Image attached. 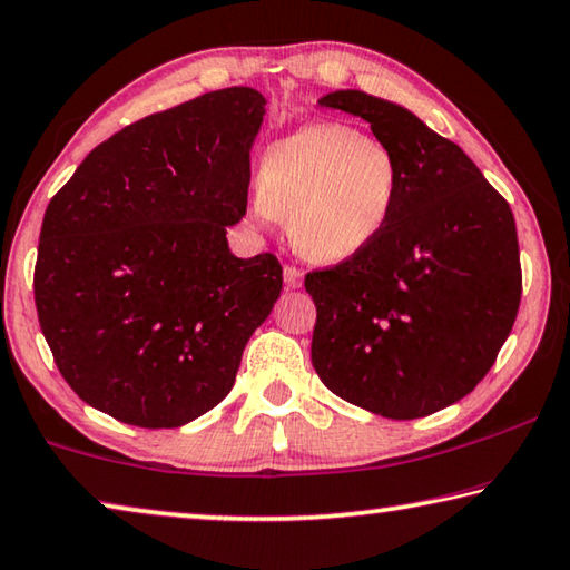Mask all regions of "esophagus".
<instances>
[{
	"instance_id": "esophagus-1",
	"label": "esophagus",
	"mask_w": 570,
	"mask_h": 570,
	"mask_svg": "<svg viewBox=\"0 0 570 570\" xmlns=\"http://www.w3.org/2000/svg\"><path fill=\"white\" fill-rule=\"evenodd\" d=\"M284 282H286L288 288H298V286L304 284V274L298 272L296 266H286L284 268Z\"/></svg>"
}]
</instances>
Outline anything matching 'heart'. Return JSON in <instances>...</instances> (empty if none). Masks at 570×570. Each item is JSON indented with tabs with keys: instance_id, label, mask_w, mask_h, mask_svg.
<instances>
[{
	"instance_id": "obj_1",
	"label": "heart",
	"mask_w": 570,
	"mask_h": 570,
	"mask_svg": "<svg viewBox=\"0 0 570 570\" xmlns=\"http://www.w3.org/2000/svg\"><path fill=\"white\" fill-rule=\"evenodd\" d=\"M402 166L390 146L344 122H312L264 150L248 216L262 228L292 220L298 254L352 262L392 224Z\"/></svg>"
}]
</instances>
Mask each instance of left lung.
I'll return each instance as SVG.
<instances>
[{
	"instance_id": "8db88e82",
	"label": "left lung",
	"mask_w": 570,
	"mask_h": 570,
	"mask_svg": "<svg viewBox=\"0 0 570 570\" xmlns=\"http://www.w3.org/2000/svg\"><path fill=\"white\" fill-rule=\"evenodd\" d=\"M320 105L370 122L400 160L402 190L377 244L306 274L312 364L356 407L428 417L478 387L513 330L523 284L513 210L465 150L402 105L362 90Z\"/></svg>"
}]
</instances>
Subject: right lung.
<instances>
[{
  "instance_id": "add662e5",
  "label": "right lung",
  "mask_w": 570,
  "mask_h": 570,
  "mask_svg": "<svg viewBox=\"0 0 570 570\" xmlns=\"http://www.w3.org/2000/svg\"><path fill=\"white\" fill-rule=\"evenodd\" d=\"M254 88L206 92L100 142L45 210L35 304L65 382L135 428H180L226 397L282 294L272 254H230L246 216Z\"/></svg>"
}]
</instances>
